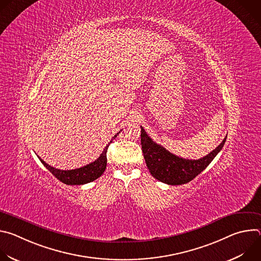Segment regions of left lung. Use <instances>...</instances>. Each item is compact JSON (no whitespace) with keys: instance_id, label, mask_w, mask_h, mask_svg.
<instances>
[{"instance_id":"left-lung-1","label":"left lung","mask_w":261,"mask_h":261,"mask_svg":"<svg viewBox=\"0 0 261 261\" xmlns=\"http://www.w3.org/2000/svg\"><path fill=\"white\" fill-rule=\"evenodd\" d=\"M141 128V148L146 166L151 174L158 180L167 185L187 184L196 177L214 160L222 150L226 137L213 152L198 160H190L177 157L162 145L156 143Z\"/></svg>"}]
</instances>
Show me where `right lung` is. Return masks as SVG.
I'll use <instances>...</instances> for the list:
<instances>
[{
	"instance_id": "obj_1",
	"label": "right lung",
	"mask_w": 261,
	"mask_h": 261,
	"mask_svg": "<svg viewBox=\"0 0 261 261\" xmlns=\"http://www.w3.org/2000/svg\"><path fill=\"white\" fill-rule=\"evenodd\" d=\"M119 133H117L113 137V139H115L119 135ZM113 139H111L110 142L105 146L104 151L102 152V154L100 155V157L97 160H95L94 162H92L84 167H81V168L71 169V170H61V169H58V168H55V167L48 165L40 157H38V158L41 161V163L62 182L66 184V185L88 184V182H91V181L97 179L105 171L106 164H107V158H106L107 148H108L109 144L111 143V141H113Z\"/></svg>"
}]
</instances>
